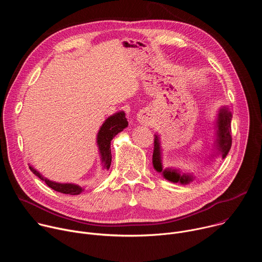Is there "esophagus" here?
Instances as JSON below:
<instances>
[{
  "label": "esophagus",
  "instance_id": "obj_1",
  "mask_svg": "<svg viewBox=\"0 0 262 262\" xmlns=\"http://www.w3.org/2000/svg\"><path fill=\"white\" fill-rule=\"evenodd\" d=\"M151 118H152V112L149 107H145L142 111H140V113L138 115V119L142 123H148L151 120Z\"/></svg>",
  "mask_w": 262,
  "mask_h": 262
}]
</instances>
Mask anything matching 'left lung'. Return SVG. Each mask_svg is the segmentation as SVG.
<instances>
[{"instance_id":"obj_1","label":"left lung","mask_w":262,"mask_h":262,"mask_svg":"<svg viewBox=\"0 0 262 262\" xmlns=\"http://www.w3.org/2000/svg\"><path fill=\"white\" fill-rule=\"evenodd\" d=\"M231 119L232 115L228 107L224 106L220 110L217 119H216V140H215V149L217 150L216 155H221L223 159H225L228 155L231 144ZM152 164L155 169L162 173L164 178L172 182H179L181 184H188L193 180V176L188 173H181L180 171L172 168L163 169L162 165V152L161 144L159 136L156 135L155 138V149L152 155Z\"/></svg>"}]
</instances>
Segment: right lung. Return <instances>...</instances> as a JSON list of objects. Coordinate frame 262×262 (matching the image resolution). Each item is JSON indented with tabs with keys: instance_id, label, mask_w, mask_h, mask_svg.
Listing matches in <instances>:
<instances>
[{
	"instance_id": "add662e5",
	"label": "right lung",
	"mask_w": 262,
	"mask_h": 262,
	"mask_svg": "<svg viewBox=\"0 0 262 262\" xmlns=\"http://www.w3.org/2000/svg\"><path fill=\"white\" fill-rule=\"evenodd\" d=\"M128 122L125 118L124 112H119L114 115L110 116L101 125L98 134H97V145L100 154V159L103 164V168L108 169L112 162V155H111V141L113 138L122 132L125 127H127ZM30 170L36 175L38 176L41 180L46 181V183L50 186L51 189L63 193V194H69V195H79L81 194L84 189L81 188L78 184L73 183H59L52 180H49L48 178L43 177L38 171H36L33 167H29Z\"/></svg>"
}]
</instances>
